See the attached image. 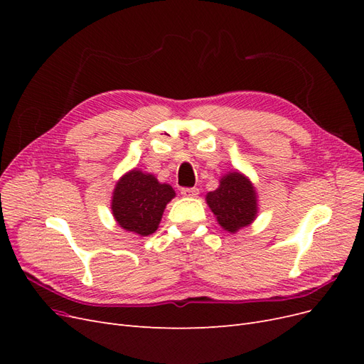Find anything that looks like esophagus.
<instances>
[{
    "label": "esophagus",
    "instance_id": "obj_1",
    "mask_svg": "<svg viewBox=\"0 0 364 364\" xmlns=\"http://www.w3.org/2000/svg\"><path fill=\"white\" fill-rule=\"evenodd\" d=\"M181 194L183 196V197H197L199 196V188H182V191H181Z\"/></svg>",
    "mask_w": 364,
    "mask_h": 364
}]
</instances>
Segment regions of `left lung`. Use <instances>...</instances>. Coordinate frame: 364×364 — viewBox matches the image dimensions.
<instances>
[{
	"label": "left lung",
	"instance_id": "1",
	"mask_svg": "<svg viewBox=\"0 0 364 364\" xmlns=\"http://www.w3.org/2000/svg\"><path fill=\"white\" fill-rule=\"evenodd\" d=\"M206 205L217 223L230 234L247 228L258 217V194L252 181L238 170L220 178L218 188L206 194Z\"/></svg>",
	"mask_w": 364,
	"mask_h": 364
}]
</instances>
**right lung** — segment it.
<instances>
[{
	"instance_id": "right-lung-1",
	"label": "right lung",
	"mask_w": 364,
	"mask_h": 364,
	"mask_svg": "<svg viewBox=\"0 0 364 364\" xmlns=\"http://www.w3.org/2000/svg\"><path fill=\"white\" fill-rule=\"evenodd\" d=\"M174 196L173 186L159 182L155 174L132 168L115 183L112 215L121 229L147 237L158 229L164 209Z\"/></svg>"
}]
</instances>
